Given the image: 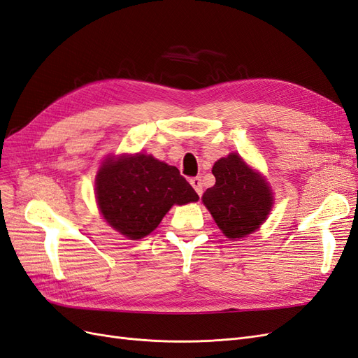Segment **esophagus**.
I'll return each instance as SVG.
<instances>
[{
	"instance_id": "esophagus-1",
	"label": "esophagus",
	"mask_w": 358,
	"mask_h": 358,
	"mask_svg": "<svg viewBox=\"0 0 358 358\" xmlns=\"http://www.w3.org/2000/svg\"><path fill=\"white\" fill-rule=\"evenodd\" d=\"M189 182H191V185L194 187V189L197 191V194L199 196L201 197L203 196V185H201V178H199V176H196V178H191L189 179Z\"/></svg>"
}]
</instances>
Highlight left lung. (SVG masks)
<instances>
[{"label":"left lung","instance_id":"1","mask_svg":"<svg viewBox=\"0 0 358 358\" xmlns=\"http://www.w3.org/2000/svg\"><path fill=\"white\" fill-rule=\"evenodd\" d=\"M212 173L216 182L201 200L215 222L229 239L254 233L273 204L266 180L237 154L216 161Z\"/></svg>","mask_w":358,"mask_h":358}]
</instances>
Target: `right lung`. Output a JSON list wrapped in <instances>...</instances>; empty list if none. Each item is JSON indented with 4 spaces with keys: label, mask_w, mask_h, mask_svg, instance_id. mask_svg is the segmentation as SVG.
<instances>
[{
    "label": "right lung",
    "mask_w": 358,
    "mask_h": 358,
    "mask_svg": "<svg viewBox=\"0 0 358 358\" xmlns=\"http://www.w3.org/2000/svg\"><path fill=\"white\" fill-rule=\"evenodd\" d=\"M95 194L104 220L129 239L154 231L173 204L199 200L176 167L145 154L107 159Z\"/></svg>",
    "instance_id": "1"
}]
</instances>
